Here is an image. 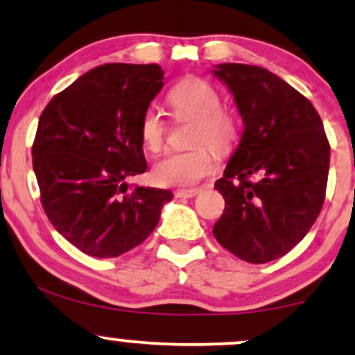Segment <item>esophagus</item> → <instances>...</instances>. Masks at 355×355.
Returning <instances> with one entry per match:
<instances>
[{
	"instance_id": "1",
	"label": "esophagus",
	"mask_w": 355,
	"mask_h": 355,
	"mask_svg": "<svg viewBox=\"0 0 355 355\" xmlns=\"http://www.w3.org/2000/svg\"><path fill=\"white\" fill-rule=\"evenodd\" d=\"M200 193L198 189H190V190H177L175 191V197L177 198H193L195 195Z\"/></svg>"
}]
</instances>
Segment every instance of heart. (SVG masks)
I'll list each match as a JSON object with an SVG mask.
<instances>
[{"instance_id": "b5f03b06", "label": "heart", "mask_w": 355, "mask_h": 355, "mask_svg": "<svg viewBox=\"0 0 355 355\" xmlns=\"http://www.w3.org/2000/svg\"><path fill=\"white\" fill-rule=\"evenodd\" d=\"M168 101L177 115L193 116L190 144L182 152L168 153L153 166V180L162 187H191L215 172V153H227L240 137V120L232 110L222 108L218 89L202 78H187L175 85ZM166 123L160 110L150 107L140 120L141 144L158 153L165 145Z\"/></svg>"}]
</instances>
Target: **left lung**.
I'll return each instance as SVG.
<instances>
[{"mask_svg":"<svg viewBox=\"0 0 355 355\" xmlns=\"http://www.w3.org/2000/svg\"><path fill=\"white\" fill-rule=\"evenodd\" d=\"M214 75L229 87L243 121L237 150L215 182L225 210L214 235L245 262H270L291 252L319 217L331 145L313 105L274 73L223 63Z\"/></svg>","mask_w":355,"mask_h":355,"instance_id":"1","label":"left lung"}]
</instances>
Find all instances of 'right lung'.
Listing matches in <instances>:
<instances>
[{
	"label": "right lung",
	"instance_id": "right-lung-1",
	"mask_svg": "<svg viewBox=\"0 0 355 355\" xmlns=\"http://www.w3.org/2000/svg\"><path fill=\"white\" fill-rule=\"evenodd\" d=\"M164 87L158 64L96 67L51 98L33 144V170L44 214L87 255L113 259L157 227L172 191L128 190L145 173L140 120Z\"/></svg>",
	"mask_w": 355,
	"mask_h": 355
}]
</instances>
